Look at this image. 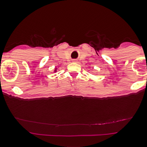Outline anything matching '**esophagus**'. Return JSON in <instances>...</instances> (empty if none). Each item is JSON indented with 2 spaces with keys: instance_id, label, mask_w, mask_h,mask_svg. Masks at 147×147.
Returning a JSON list of instances; mask_svg holds the SVG:
<instances>
[{
  "instance_id": "esophagus-1",
  "label": "esophagus",
  "mask_w": 147,
  "mask_h": 147,
  "mask_svg": "<svg viewBox=\"0 0 147 147\" xmlns=\"http://www.w3.org/2000/svg\"><path fill=\"white\" fill-rule=\"evenodd\" d=\"M72 62H78V60H77V59H73V60H72Z\"/></svg>"
}]
</instances>
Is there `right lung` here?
Listing matches in <instances>:
<instances>
[{"label":"right lung","instance_id":"1","mask_svg":"<svg viewBox=\"0 0 147 147\" xmlns=\"http://www.w3.org/2000/svg\"><path fill=\"white\" fill-rule=\"evenodd\" d=\"M57 69H58V68H57L56 67H55V69H54V71H53V72H57Z\"/></svg>","mask_w":147,"mask_h":147}]
</instances>
